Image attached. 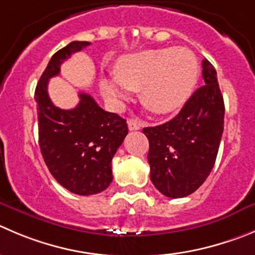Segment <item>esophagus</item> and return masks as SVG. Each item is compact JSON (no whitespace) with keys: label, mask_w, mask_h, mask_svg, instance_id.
<instances>
[{"label":"esophagus","mask_w":255,"mask_h":255,"mask_svg":"<svg viewBox=\"0 0 255 255\" xmlns=\"http://www.w3.org/2000/svg\"><path fill=\"white\" fill-rule=\"evenodd\" d=\"M128 126H129L130 131H134V130H139L142 126V123L140 120H129L128 121Z\"/></svg>","instance_id":"esophagus-1"}]
</instances>
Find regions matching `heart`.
I'll return each mask as SVG.
<instances>
[{"label": "heart", "instance_id": "heart-1", "mask_svg": "<svg viewBox=\"0 0 255 255\" xmlns=\"http://www.w3.org/2000/svg\"><path fill=\"white\" fill-rule=\"evenodd\" d=\"M113 71L114 77L103 76L99 87L114 108H120L129 99V91H140L147 110L168 114L191 95L198 81L199 62L189 48H149L119 57Z\"/></svg>", "mask_w": 255, "mask_h": 255}]
</instances>
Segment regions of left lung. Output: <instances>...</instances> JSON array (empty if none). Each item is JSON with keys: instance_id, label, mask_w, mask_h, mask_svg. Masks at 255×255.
<instances>
[{"instance_id": "obj_1", "label": "left lung", "mask_w": 255, "mask_h": 255, "mask_svg": "<svg viewBox=\"0 0 255 255\" xmlns=\"http://www.w3.org/2000/svg\"><path fill=\"white\" fill-rule=\"evenodd\" d=\"M204 85L180 113L161 125L144 128L155 188L169 198L190 195L209 176L224 129V100L214 66L203 60Z\"/></svg>"}]
</instances>
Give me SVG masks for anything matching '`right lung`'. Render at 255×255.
Returning <instances> with one entry per match:
<instances>
[{
	"label": "right lung",
	"mask_w": 255,
	"mask_h": 255,
	"mask_svg": "<svg viewBox=\"0 0 255 255\" xmlns=\"http://www.w3.org/2000/svg\"><path fill=\"white\" fill-rule=\"evenodd\" d=\"M89 45L74 41L57 51L35 90L41 154L57 183L77 195L101 193L110 185L111 160L128 135L125 119L101 109L87 94H79L80 103L71 110L57 108L48 98V80L60 74L72 53Z\"/></svg>",
	"instance_id": "right-lung-1"
}]
</instances>
